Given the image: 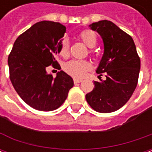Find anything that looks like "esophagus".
I'll return each instance as SVG.
<instances>
[{"mask_svg":"<svg viewBox=\"0 0 152 152\" xmlns=\"http://www.w3.org/2000/svg\"><path fill=\"white\" fill-rule=\"evenodd\" d=\"M73 82H74V84H79V83H80V82H82V79H73Z\"/></svg>","mask_w":152,"mask_h":152,"instance_id":"esophagus-1","label":"esophagus"}]
</instances>
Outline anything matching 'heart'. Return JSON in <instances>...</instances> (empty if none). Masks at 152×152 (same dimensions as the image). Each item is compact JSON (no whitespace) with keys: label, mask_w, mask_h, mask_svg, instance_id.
<instances>
[{"label":"heart","mask_w":152,"mask_h":152,"mask_svg":"<svg viewBox=\"0 0 152 152\" xmlns=\"http://www.w3.org/2000/svg\"><path fill=\"white\" fill-rule=\"evenodd\" d=\"M79 38L89 48L95 47L97 43L96 34L89 29L84 30L80 33ZM68 47H69L68 40L67 39H63L60 45L59 54L63 57L67 56L68 55ZM90 68H91V64L89 61H80V60H71L63 65L64 71L74 78L83 77Z\"/></svg>","instance_id":"b5f03b06"}]
</instances>
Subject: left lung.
<instances>
[{
  "label": "left lung",
  "instance_id": "1",
  "mask_svg": "<svg viewBox=\"0 0 152 152\" xmlns=\"http://www.w3.org/2000/svg\"><path fill=\"white\" fill-rule=\"evenodd\" d=\"M89 27L103 40L104 53L96 72L105 73L106 79L94 81L95 88L85 98L98 113H113L124 106L135 90L140 59L131 36L113 22L102 20Z\"/></svg>",
  "mask_w": 152,
  "mask_h": 152
}]
</instances>
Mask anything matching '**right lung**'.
Masks as SVG:
<instances>
[{"label":"right lung","mask_w":152,"mask_h":152,"mask_svg":"<svg viewBox=\"0 0 152 152\" xmlns=\"http://www.w3.org/2000/svg\"><path fill=\"white\" fill-rule=\"evenodd\" d=\"M66 27L41 21L19 35L8 56L10 79L23 101L34 109L49 112L60 107L73 86V79L63 71L56 78L47 73L56 60Z\"/></svg>","instance_id":"obj_1"}]
</instances>
